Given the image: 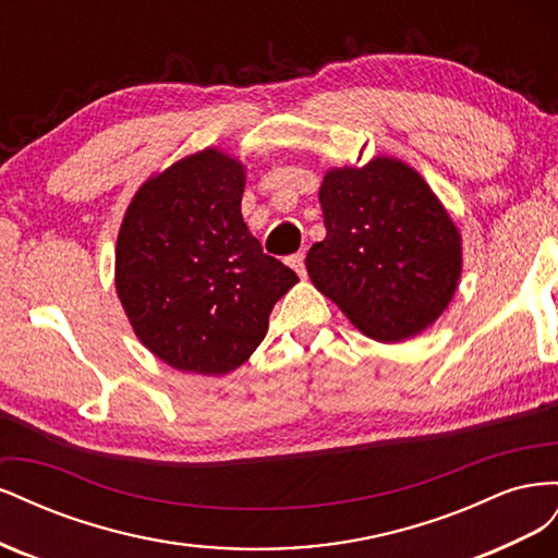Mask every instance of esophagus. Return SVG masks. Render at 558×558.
<instances>
[{"mask_svg": "<svg viewBox=\"0 0 558 558\" xmlns=\"http://www.w3.org/2000/svg\"><path fill=\"white\" fill-rule=\"evenodd\" d=\"M289 265L295 269L300 277H305V256H302V253H295V256H291Z\"/></svg>", "mask_w": 558, "mask_h": 558, "instance_id": "esophagus-1", "label": "esophagus"}]
</instances>
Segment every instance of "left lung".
<instances>
[{"label":"left lung","instance_id":"left-lung-1","mask_svg":"<svg viewBox=\"0 0 558 558\" xmlns=\"http://www.w3.org/2000/svg\"><path fill=\"white\" fill-rule=\"evenodd\" d=\"M326 240L307 272L347 318L377 342L426 330L461 277V234L442 202L410 165L375 158L335 167L318 191Z\"/></svg>","mask_w":558,"mask_h":558}]
</instances>
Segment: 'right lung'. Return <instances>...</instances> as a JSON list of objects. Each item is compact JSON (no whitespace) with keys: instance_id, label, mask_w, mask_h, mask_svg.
Masks as SVG:
<instances>
[{"instance_id":"obj_1","label":"right lung","mask_w":558,"mask_h":558,"mask_svg":"<svg viewBox=\"0 0 558 558\" xmlns=\"http://www.w3.org/2000/svg\"><path fill=\"white\" fill-rule=\"evenodd\" d=\"M244 165L205 148L150 177L116 242V293L142 344L181 373L228 375L265 340L298 275L242 218Z\"/></svg>"}]
</instances>
